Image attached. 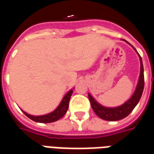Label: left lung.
<instances>
[{"instance_id": "1", "label": "left lung", "mask_w": 154, "mask_h": 154, "mask_svg": "<svg viewBox=\"0 0 154 154\" xmlns=\"http://www.w3.org/2000/svg\"><path fill=\"white\" fill-rule=\"evenodd\" d=\"M140 76H139V82L136 87V90L132 96V97L129 99L128 101L122 105L121 106L116 107V108H106L100 104H98L94 100V98L90 94H88V97L90 100L91 106V108L93 109L94 112L97 114L101 119L105 120H109V121H116L119 119L125 118L129 114L132 112V110L134 109V107L139 103L140 98L142 97L143 91V87H144V76H143V62L141 59L140 55Z\"/></svg>"}]
</instances>
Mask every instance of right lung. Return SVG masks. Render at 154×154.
<instances>
[{
	"label": "right lung",
	"mask_w": 154,
	"mask_h": 154,
	"mask_svg": "<svg viewBox=\"0 0 154 154\" xmlns=\"http://www.w3.org/2000/svg\"><path fill=\"white\" fill-rule=\"evenodd\" d=\"M73 92V90L69 91L65 97H63V100L61 101L60 105L58 106L56 110L51 112L49 114H47L45 116H34L29 115L25 111H23L25 116L29 117V119L34 120L35 122H39V123H52L54 121H57L59 119H61L63 116L66 114L67 109H68V105H69V100H70L71 96Z\"/></svg>",
	"instance_id": "obj_1"
}]
</instances>
